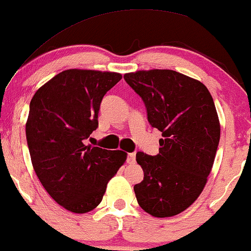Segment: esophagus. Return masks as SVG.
<instances>
[{
	"label": "esophagus",
	"instance_id": "obj_1",
	"mask_svg": "<svg viewBox=\"0 0 251 251\" xmlns=\"http://www.w3.org/2000/svg\"><path fill=\"white\" fill-rule=\"evenodd\" d=\"M135 161H136V154H135V152H129L128 160H126V162H128L129 164H134Z\"/></svg>",
	"mask_w": 251,
	"mask_h": 251
}]
</instances>
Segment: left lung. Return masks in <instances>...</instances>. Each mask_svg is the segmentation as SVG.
<instances>
[{"instance_id":"1","label":"left lung","mask_w":251,"mask_h":251,"mask_svg":"<svg viewBox=\"0 0 251 251\" xmlns=\"http://www.w3.org/2000/svg\"><path fill=\"white\" fill-rule=\"evenodd\" d=\"M125 79L162 132L157 155L136 154L144 173L134 185L137 202L155 217L174 216L196 201L213 168L221 134L214 100L204 84L175 70H143Z\"/></svg>"}]
</instances>
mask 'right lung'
Returning <instances> with one entry per match:
<instances>
[{
  "label": "right lung",
  "mask_w": 251,
  "mask_h": 251,
  "mask_svg": "<svg viewBox=\"0 0 251 251\" xmlns=\"http://www.w3.org/2000/svg\"><path fill=\"white\" fill-rule=\"evenodd\" d=\"M121 78L117 73L64 70L30 101L25 135L32 167L47 193L72 213L96 208L126 160L121 150L85 146L99 126L103 96Z\"/></svg>",
  "instance_id": "add662e5"
}]
</instances>
